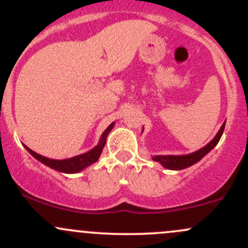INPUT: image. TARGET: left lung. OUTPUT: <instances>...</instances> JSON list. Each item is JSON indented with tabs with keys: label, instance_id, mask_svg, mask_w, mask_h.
<instances>
[{
	"label": "left lung",
	"instance_id": "left-lung-1",
	"mask_svg": "<svg viewBox=\"0 0 248 248\" xmlns=\"http://www.w3.org/2000/svg\"><path fill=\"white\" fill-rule=\"evenodd\" d=\"M225 122L221 124L220 129H219L218 133L216 134L213 140L210 141L205 147L201 148V149L197 150V152L187 154V155H166V156L156 155V156H153V161L158 162L161 166H163L164 168H167V169H170V170H182L193 166V164H196L197 162L201 161L207 153L211 152L213 148L217 146V143L219 142V140H220L221 135H223L224 133Z\"/></svg>",
	"mask_w": 248,
	"mask_h": 248
}]
</instances>
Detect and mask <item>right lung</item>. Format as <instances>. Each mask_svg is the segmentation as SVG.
Listing matches in <instances>:
<instances>
[{
  "instance_id": "1",
  "label": "right lung",
  "mask_w": 248,
  "mask_h": 248,
  "mask_svg": "<svg viewBox=\"0 0 248 248\" xmlns=\"http://www.w3.org/2000/svg\"><path fill=\"white\" fill-rule=\"evenodd\" d=\"M114 124L115 122H112V124L105 129V132L102 133L100 140H99V143L96 144L93 149H91L90 152L85 154L77 155L75 157L65 158V160H53V158L45 157V156L39 155V154H37L33 152V150H31L30 148H28L25 144H23V146L25 147V149H27L28 152H29L31 155L36 158V160L42 162V163L45 164V166L52 168V169L57 170V171H61L64 173H77L81 171V170H84L85 168H87L88 166H91V164L95 163V162L99 160L102 149H104L105 144H106L107 135L109 134L110 130L113 129Z\"/></svg>"
}]
</instances>
